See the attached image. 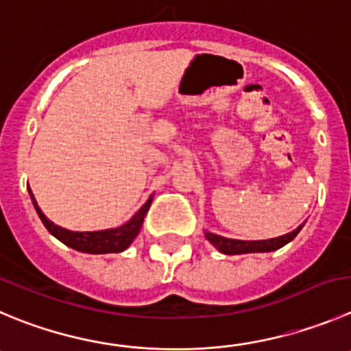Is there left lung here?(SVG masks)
Here are the masks:
<instances>
[{"mask_svg":"<svg viewBox=\"0 0 351 351\" xmlns=\"http://www.w3.org/2000/svg\"><path fill=\"white\" fill-rule=\"evenodd\" d=\"M303 228V225L296 228V230L289 232L280 237L268 239V241H237V239H227L221 235L211 234V232H204L206 239L215 245L216 250L223 254H245V253H270V251L280 250L282 245L293 241L298 235V232Z\"/></svg>","mask_w":351,"mask_h":351,"instance_id":"1","label":"left lung"}]
</instances>
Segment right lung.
<instances>
[{
    "mask_svg": "<svg viewBox=\"0 0 351 351\" xmlns=\"http://www.w3.org/2000/svg\"><path fill=\"white\" fill-rule=\"evenodd\" d=\"M29 195L32 199V204H34L36 213L41 218L43 225L47 227V230L51 235L58 239L60 242H64L65 245L72 247V250L81 251V253L88 254H107V253H121L135 241V237L138 235L140 228H142L143 218H145L147 211L150 208V202L152 197L142 206V208L136 211V215L131 218L130 221H126L124 225L117 228H109V230H97V232H72L67 228H62L58 225H55L53 221H50L47 216L43 215V211L39 209L38 202H36L34 195H32L31 189H29Z\"/></svg>",
    "mask_w": 351,
    "mask_h": 351,
    "instance_id": "add662e5",
    "label": "right lung"
}]
</instances>
